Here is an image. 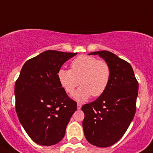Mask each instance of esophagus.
Listing matches in <instances>:
<instances>
[{
  "label": "esophagus",
  "mask_w": 153,
  "mask_h": 153,
  "mask_svg": "<svg viewBox=\"0 0 153 153\" xmlns=\"http://www.w3.org/2000/svg\"><path fill=\"white\" fill-rule=\"evenodd\" d=\"M81 104H77V109H81Z\"/></svg>",
  "instance_id": "1"
}]
</instances>
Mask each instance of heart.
<instances>
[{
  "mask_svg": "<svg viewBox=\"0 0 153 153\" xmlns=\"http://www.w3.org/2000/svg\"><path fill=\"white\" fill-rule=\"evenodd\" d=\"M111 78V69L108 63L98 61L89 55H80L71 63V69H61L58 78L61 86L69 95H72L78 84L81 86L74 94L73 98L84 102L104 93Z\"/></svg>",
  "mask_w": 153,
  "mask_h": 153,
  "instance_id": "1",
  "label": "heart"
}]
</instances>
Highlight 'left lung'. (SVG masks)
Instances as JSON below:
<instances>
[{"mask_svg": "<svg viewBox=\"0 0 153 153\" xmlns=\"http://www.w3.org/2000/svg\"><path fill=\"white\" fill-rule=\"evenodd\" d=\"M109 65L111 78L103 95L82 106V125L88 142L98 147L110 146L119 141L132 122L136 109L138 83L130 64L109 51H98Z\"/></svg>", "mask_w": 153, "mask_h": 153, "instance_id": "obj_1", "label": "left lung"}]
</instances>
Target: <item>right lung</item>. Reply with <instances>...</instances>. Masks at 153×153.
Returning <instances> with one entry per match:
<instances>
[{"mask_svg":"<svg viewBox=\"0 0 153 153\" xmlns=\"http://www.w3.org/2000/svg\"><path fill=\"white\" fill-rule=\"evenodd\" d=\"M77 53L47 50L28 60L15 82V109L31 139L43 146L60 142L76 111L58 78L61 66Z\"/></svg>","mask_w":153,"mask_h":153,"instance_id":"1","label":"right lung"}]
</instances>
